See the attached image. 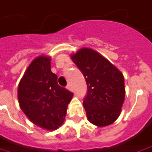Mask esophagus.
Here are the masks:
<instances>
[{"mask_svg": "<svg viewBox=\"0 0 152 152\" xmlns=\"http://www.w3.org/2000/svg\"><path fill=\"white\" fill-rule=\"evenodd\" d=\"M66 88H67L69 91H72V86H71V84H68L67 86H66Z\"/></svg>", "mask_w": 152, "mask_h": 152, "instance_id": "esophagus-1", "label": "esophagus"}]
</instances>
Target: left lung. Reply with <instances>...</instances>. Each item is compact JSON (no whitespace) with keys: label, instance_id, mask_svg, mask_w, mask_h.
Wrapping results in <instances>:
<instances>
[{"label":"left lung","instance_id":"1","mask_svg":"<svg viewBox=\"0 0 152 152\" xmlns=\"http://www.w3.org/2000/svg\"><path fill=\"white\" fill-rule=\"evenodd\" d=\"M72 59L86 81L83 106L89 121L97 126L111 125L118 118L123 105V75L102 55L89 48L79 50Z\"/></svg>","mask_w":152,"mask_h":152}]
</instances>
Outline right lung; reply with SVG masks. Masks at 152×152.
Here are the masks:
<instances>
[{
    "instance_id": "add662e5",
    "label": "right lung",
    "mask_w": 152,
    "mask_h": 152,
    "mask_svg": "<svg viewBox=\"0 0 152 152\" xmlns=\"http://www.w3.org/2000/svg\"><path fill=\"white\" fill-rule=\"evenodd\" d=\"M73 93L60 86L50 71V58L38 56L30 64L18 86V100L26 116L40 127L56 130L64 122Z\"/></svg>"
}]
</instances>
